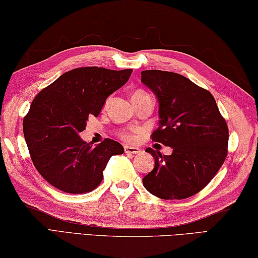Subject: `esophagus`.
<instances>
[{
    "instance_id": "obj_1",
    "label": "esophagus",
    "mask_w": 258,
    "mask_h": 258,
    "mask_svg": "<svg viewBox=\"0 0 258 258\" xmlns=\"http://www.w3.org/2000/svg\"><path fill=\"white\" fill-rule=\"evenodd\" d=\"M125 154H139L140 149L138 147H133V146H124Z\"/></svg>"
}]
</instances>
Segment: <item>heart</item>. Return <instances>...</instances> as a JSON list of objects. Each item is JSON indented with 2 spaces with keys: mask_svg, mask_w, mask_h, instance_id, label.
<instances>
[{
  "mask_svg": "<svg viewBox=\"0 0 258 258\" xmlns=\"http://www.w3.org/2000/svg\"><path fill=\"white\" fill-rule=\"evenodd\" d=\"M146 96H149V94L146 93L145 91L137 90V91L134 92L133 95H131V99H133V101H138L140 99L146 98ZM120 137L122 138V139H124V140H131V139H133V134L128 133V131H124V133H121L120 134Z\"/></svg>",
  "mask_w": 258,
  "mask_h": 258,
  "instance_id": "obj_1",
  "label": "heart"
}]
</instances>
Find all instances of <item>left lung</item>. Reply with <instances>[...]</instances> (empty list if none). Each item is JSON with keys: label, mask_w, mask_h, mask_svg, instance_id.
Masks as SVG:
<instances>
[{"label": "left lung", "mask_w": 258, "mask_h": 258, "mask_svg": "<svg viewBox=\"0 0 258 258\" xmlns=\"http://www.w3.org/2000/svg\"><path fill=\"white\" fill-rule=\"evenodd\" d=\"M142 82L156 94L159 127L153 142L173 148L162 155L152 148L155 166L143 178L145 188L163 200H182L205 188L228 154L229 131L210 92L177 73L143 71Z\"/></svg>", "instance_id": "8db88e82"}]
</instances>
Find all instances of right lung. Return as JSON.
<instances>
[{
	"mask_svg": "<svg viewBox=\"0 0 258 258\" xmlns=\"http://www.w3.org/2000/svg\"><path fill=\"white\" fill-rule=\"evenodd\" d=\"M133 70L79 67L58 77L33 99L23 118V135L37 171L66 193L93 191L122 145L106 138L93 147L79 136L90 116H98L106 98L127 83Z\"/></svg>",
	"mask_w": 258,
	"mask_h": 258,
	"instance_id": "obj_1",
	"label": "right lung"
}]
</instances>
